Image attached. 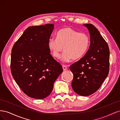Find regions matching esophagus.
I'll use <instances>...</instances> for the list:
<instances>
[{
	"instance_id": "34e87169",
	"label": "esophagus",
	"mask_w": 120,
	"mask_h": 120,
	"mask_svg": "<svg viewBox=\"0 0 120 120\" xmlns=\"http://www.w3.org/2000/svg\"><path fill=\"white\" fill-rule=\"evenodd\" d=\"M63 70L64 71H66V70H67V67L65 66V65H63Z\"/></svg>"
}]
</instances>
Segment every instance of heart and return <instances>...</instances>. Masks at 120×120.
<instances>
[{"mask_svg":"<svg viewBox=\"0 0 120 120\" xmlns=\"http://www.w3.org/2000/svg\"><path fill=\"white\" fill-rule=\"evenodd\" d=\"M90 42V38L87 34L66 27L57 32L56 38L49 39L48 47L56 59H59L64 50L61 60L68 63L73 59H80L84 56L88 51Z\"/></svg>","mask_w":120,"mask_h":120,"instance_id":"heart-1","label":"heart"}]
</instances>
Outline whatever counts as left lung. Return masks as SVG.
I'll list each match as a JSON object with an SVG mask.
<instances>
[{"label": "left lung", "instance_id": "left-lung-1", "mask_svg": "<svg viewBox=\"0 0 120 120\" xmlns=\"http://www.w3.org/2000/svg\"><path fill=\"white\" fill-rule=\"evenodd\" d=\"M83 25L90 32V48L83 57L71 64L70 68L74 75L72 89L79 95L88 96L95 93L107 77L110 50L107 43L94 25Z\"/></svg>", "mask_w": 120, "mask_h": 120}]
</instances>
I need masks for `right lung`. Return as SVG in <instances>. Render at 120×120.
<instances>
[{
	"mask_svg": "<svg viewBox=\"0 0 120 120\" xmlns=\"http://www.w3.org/2000/svg\"><path fill=\"white\" fill-rule=\"evenodd\" d=\"M53 24L28 27L14 43L10 69L19 88L28 97L42 99L51 93L63 69L50 54L48 43Z\"/></svg>",
	"mask_w": 120,
	"mask_h": 120,
	"instance_id": "add662e5",
	"label": "right lung"
}]
</instances>
